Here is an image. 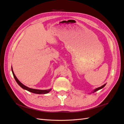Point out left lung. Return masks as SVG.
<instances>
[{"label":"left lung","mask_w":124,"mask_h":124,"mask_svg":"<svg viewBox=\"0 0 124 124\" xmlns=\"http://www.w3.org/2000/svg\"><path fill=\"white\" fill-rule=\"evenodd\" d=\"M106 84H104L103 85H102V86H100V87H98V88H96V89H95L94 90H93V93H94V92H97V91H98V90H100V89H102V88H103L105 86H106Z\"/></svg>","instance_id":"left-lung-1"}]
</instances>
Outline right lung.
<instances>
[{"label":"right lung","instance_id":"1","mask_svg":"<svg viewBox=\"0 0 124 124\" xmlns=\"http://www.w3.org/2000/svg\"><path fill=\"white\" fill-rule=\"evenodd\" d=\"M11 70H12V72L13 75V77L15 78V80H16V82H17V83L19 85V86H20L21 87L23 88L24 89L26 90V91H27L29 92H31L32 93H37V94H46V93H48L51 91V88L49 89H46V90H41V89H33V88H29L27 86H26L25 85H24V84H22L21 82L17 79V78L16 77V75H15L13 71V69H12V67H11Z\"/></svg>","mask_w":124,"mask_h":124}]
</instances>
